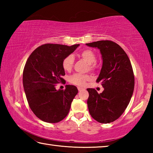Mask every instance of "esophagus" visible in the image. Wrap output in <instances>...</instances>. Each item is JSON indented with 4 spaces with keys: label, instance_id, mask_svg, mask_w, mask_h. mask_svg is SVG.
I'll list each match as a JSON object with an SVG mask.
<instances>
[{
    "label": "esophagus",
    "instance_id": "1",
    "mask_svg": "<svg viewBox=\"0 0 153 153\" xmlns=\"http://www.w3.org/2000/svg\"><path fill=\"white\" fill-rule=\"evenodd\" d=\"M77 90H78V91H82V90H83L84 89L81 87H77Z\"/></svg>",
    "mask_w": 153,
    "mask_h": 153
}]
</instances>
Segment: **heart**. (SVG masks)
Wrapping results in <instances>:
<instances>
[{
  "instance_id": "obj_1",
  "label": "heart",
  "mask_w": 153,
  "mask_h": 153,
  "mask_svg": "<svg viewBox=\"0 0 153 153\" xmlns=\"http://www.w3.org/2000/svg\"><path fill=\"white\" fill-rule=\"evenodd\" d=\"M79 56L88 64V68L90 71H94L97 69V56L95 53L90 49H85L79 53ZM74 62V58L71 55H67L62 61V67L65 71H69L72 69ZM90 79V76L88 74H75L69 78V81L71 84L79 86H84L86 82Z\"/></svg>"
}]
</instances>
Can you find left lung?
<instances>
[{
	"mask_svg": "<svg viewBox=\"0 0 153 153\" xmlns=\"http://www.w3.org/2000/svg\"><path fill=\"white\" fill-rule=\"evenodd\" d=\"M86 45L100 49L103 61L97 82L105 88L100 94L94 88L87 89L90 114L99 123L113 122L122 115L132 97V66L123 49L113 41H97Z\"/></svg>",
	"mask_w": 153,
	"mask_h": 153,
	"instance_id": "left-lung-1",
	"label": "left lung"
}]
</instances>
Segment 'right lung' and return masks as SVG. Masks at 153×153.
Listing matches in <instances>:
<instances>
[{"label": "right lung", "mask_w": 153, "mask_h": 153, "mask_svg": "<svg viewBox=\"0 0 153 153\" xmlns=\"http://www.w3.org/2000/svg\"><path fill=\"white\" fill-rule=\"evenodd\" d=\"M79 45L71 46L45 44L36 48L28 57L23 71V84L31 110L38 118L58 123L66 117L71 102L78 92L73 85L56 90L55 86L65 82L62 61Z\"/></svg>", "instance_id": "obj_1"}]
</instances>
